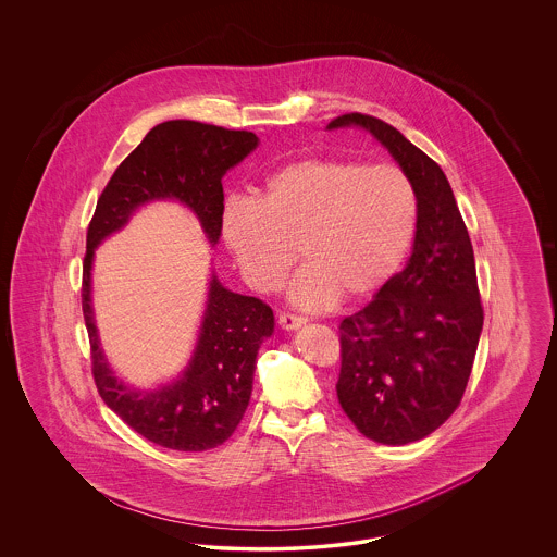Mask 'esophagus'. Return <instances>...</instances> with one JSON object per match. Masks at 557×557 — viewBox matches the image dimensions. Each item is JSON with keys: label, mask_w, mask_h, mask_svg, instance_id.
<instances>
[{"label": "esophagus", "mask_w": 557, "mask_h": 557, "mask_svg": "<svg viewBox=\"0 0 557 557\" xmlns=\"http://www.w3.org/2000/svg\"><path fill=\"white\" fill-rule=\"evenodd\" d=\"M280 325L284 327V330H296V327H300L307 319L300 318V315H294V313H280Z\"/></svg>", "instance_id": "34e87169"}]
</instances>
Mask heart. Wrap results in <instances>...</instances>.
Instances as JSON below:
<instances>
[{"mask_svg": "<svg viewBox=\"0 0 557 557\" xmlns=\"http://www.w3.org/2000/svg\"><path fill=\"white\" fill-rule=\"evenodd\" d=\"M221 227L255 290H277L300 248L307 267L290 298L318 311L366 300L397 275L418 230V191L393 162L311 157L269 175L255 202H227Z\"/></svg>", "mask_w": 557, "mask_h": 557, "instance_id": "b5f03b06", "label": "heart"}]
</instances>
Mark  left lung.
Here are the masks:
<instances>
[{"mask_svg": "<svg viewBox=\"0 0 557 557\" xmlns=\"http://www.w3.org/2000/svg\"><path fill=\"white\" fill-rule=\"evenodd\" d=\"M346 125L373 133L409 175L418 230L407 267L341 321L336 393L363 436L407 445L445 424L466 393L484 321L474 248L434 160L370 114L348 112L327 129Z\"/></svg>", "mask_w": 557, "mask_h": 557, "instance_id": "1", "label": "left lung"}]
</instances>
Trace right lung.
<instances>
[{
	"instance_id": "obj_1",
	"label": "right lung",
	"mask_w": 557,
	"mask_h": 557,
	"mask_svg": "<svg viewBox=\"0 0 557 557\" xmlns=\"http://www.w3.org/2000/svg\"><path fill=\"white\" fill-rule=\"evenodd\" d=\"M259 144L255 133L198 121H164L123 160L102 189L87 227L81 307L91 348V373L108 407L144 438L164 449L207 450L238 428L252 393L259 346L273 332V311L261 298L227 290L212 275L200 341L184 375L159 391L123 386L98 345L89 271L94 248L154 198H177L198 214L212 244L221 236L227 169Z\"/></svg>"
}]
</instances>
